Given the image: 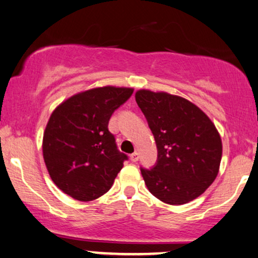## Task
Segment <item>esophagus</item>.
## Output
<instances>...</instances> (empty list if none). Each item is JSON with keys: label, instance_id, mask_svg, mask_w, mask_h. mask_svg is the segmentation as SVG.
Returning a JSON list of instances; mask_svg holds the SVG:
<instances>
[{"label": "esophagus", "instance_id": "esophagus-1", "mask_svg": "<svg viewBox=\"0 0 258 258\" xmlns=\"http://www.w3.org/2000/svg\"><path fill=\"white\" fill-rule=\"evenodd\" d=\"M139 158H140V155H139L138 152H134V153L130 155V160H132L133 163H136V161L139 160Z\"/></svg>", "mask_w": 258, "mask_h": 258}]
</instances>
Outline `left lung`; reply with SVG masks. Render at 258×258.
I'll return each instance as SVG.
<instances>
[{"instance_id": "obj_1", "label": "left lung", "mask_w": 258, "mask_h": 258, "mask_svg": "<svg viewBox=\"0 0 258 258\" xmlns=\"http://www.w3.org/2000/svg\"><path fill=\"white\" fill-rule=\"evenodd\" d=\"M135 99L158 148L154 166L141 167L148 190L167 205L192 201L218 176L222 145L217 128L201 109L178 95L140 90Z\"/></svg>"}]
</instances>
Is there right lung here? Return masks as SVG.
Listing matches in <instances>:
<instances>
[{
  "instance_id": "add662e5",
  "label": "right lung",
  "mask_w": 258,
  "mask_h": 258,
  "mask_svg": "<svg viewBox=\"0 0 258 258\" xmlns=\"http://www.w3.org/2000/svg\"><path fill=\"white\" fill-rule=\"evenodd\" d=\"M133 88H93L56 107L46 124L43 157L52 182L79 201H92L110 190L126 157L117 148L109 120L132 97Z\"/></svg>"
}]
</instances>
